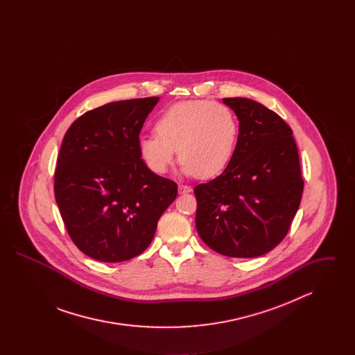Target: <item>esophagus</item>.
<instances>
[{
	"label": "esophagus",
	"instance_id": "esophagus-1",
	"mask_svg": "<svg viewBox=\"0 0 355 355\" xmlns=\"http://www.w3.org/2000/svg\"><path fill=\"white\" fill-rule=\"evenodd\" d=\"M193 189L190 187V186L184 185V184H180L178 185V191L181 193V194H185V193H190Z\"/></svg>",
	"mask_w": 355,
	"mask_h": 355
}]
</instances>
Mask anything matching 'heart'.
I'll return each mask as SVG.
<instances>
[{
    "mask_svg": "<svg viewBox=\"0 0 355 355\" xmlns=\"http://www.w3.org/2000/svg\"><path fill=\"white\" fill-rule=\"evenodd\" d=\"M155 135L138 141V153L146 168L165 174L178 158L187 175L211 178L232 161L238 122L232 109L220 102H180L165 110L154 125Z\"/></svg>",
    "mask_w": 355,
    "mask_h": 355,
    "instance_id": "heart-1",
    "label": "heart"
}]
</instances>
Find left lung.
Masks as SVG:
<instances>
[{"label":"left lung","instance_id":"1","mask_svg":"<svg viewBox=\"0 0 355 355\" xmlns=\"http://www.w3.org/2000/svg\"><path fill=\"white\" fill-rule=\"evenodd\" d=\"M239 119L232 161L194 187L196 227L214 252L234 258L269 253L286 236L304 193L293 130L259 102L223 98Z\"/></svg>","mask_w":355,"mask_h":355}]
</instances>
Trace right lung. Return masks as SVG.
Masks as SVG:
<instances>
[{
  "mask_svg": "<svg viewBox=\"0 0 355 355\" xmlns=\"http://www.w3.org/2000/svg\"><path fill=\"white\" fill-rule=\"evenodd\" d=\"M158 97L106 103L76 119L61 144L54 197L73 243L101 262L145 252L177 184L146 168L139 133Z\"/></svg>",
  "mask_w": 355,
  "mask_h": 355,
  "instance_id": "1",
  "label": "right lung"
}]
</instances>
